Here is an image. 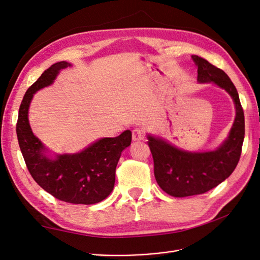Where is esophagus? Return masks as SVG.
Returning <instances> with one entry per match:
<instances>
[{"label": "esophagus", "instance_id": "esophagus-1", "mask_svg": "<svg viewBox=\"0 0 260 260\" xmlns=\"http://www.w3.org/2000/svg\"><path fill=\"white\" fill-rule=\"evenodd\" d=\"M132 137H133V141H142L144 140V131L142 128H135L133 129L132 132Z\"/></svg>", "mask_w": 260, "mask_h": 260}]
</instances>
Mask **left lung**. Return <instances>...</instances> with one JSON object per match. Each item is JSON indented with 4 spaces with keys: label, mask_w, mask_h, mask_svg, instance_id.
<instances>
[{
    "label": "left lung",
    "mask_w": 260,
    "mask_h": 260,
    "mask_svg": "<svg viewBox=\"0 0 260 260\" xmlns=\"http://www.w3.org/2000/svg\"><path fill=\"white\" fill-rule=\"evenodd\" d=\"M191 57L197 65V81L213 82L224 88L235 103L236 117L227 140L212 152H186L159 137L147 136L156 182L162 190L174 197L204 194L224 182L238 164L245 137L244 111L231 78L205 58L197 55Z\"/></svg>",
    "instance_id": "left-lung-1"
}]
</instances>
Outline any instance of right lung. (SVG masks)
Here are the masks:
<instances>
[{"label": "right lung", "instance_id": "1", "mask_svg": "<svg viewBox=\"0 0 260 260\" xmlns=\"http://www.w3.org/2000/svg\"><path fill=\"white\" fill-rule=\"evenodd\" d=\"M68 66L71 64L64 61L53 64L28 87L19 110L17 141L29 174L48 194L65 203L96 204L105 199L114 188L120 154L132 142L131 131H125L117 137L101 138L80 153L51 158L28 123V107L33 95L51 85L58 72Z\"/></svg>", "mask_w": 260, "mask_h": 260}]
</instances>
